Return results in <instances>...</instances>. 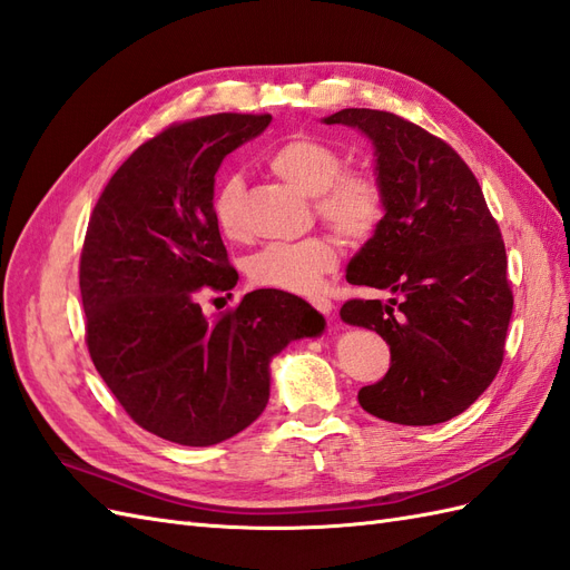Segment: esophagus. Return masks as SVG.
<instances>
[{
    "instance_id": "1",
    "label": "esophagus",
    "mask_w": 570,
    "mask_h": 570,
    "mask_svg": "<svg viewBox=\"0 0 570 570\" xmlns=\"http://www.w3.org/2000/svg\"><path fill=\"white\" fill-rule=\"evenodd\" d=\"M309 304L322 314H331V309H333V304H331L328 297H309Z\"/></svg>"
}]
</instances>
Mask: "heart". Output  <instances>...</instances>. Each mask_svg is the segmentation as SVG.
<instances>
[{
	"mask_svg": "<svg viewBox=\"0 0 570 570\" xmlns=\"http://www.w3.org/2000/svg\"><path fill=\"white\" fill-rule=\"evenodd\" d=\"M271 169L314 200L316 217L348 244H365L382 227L386 196L380 178L363 169H343V151L314 135H295L268 157ZM244 196L239 174L217 184L213 219L227 239H244ZM336 244L322 234L299 242H275L248 258L252 283L283 293L309 295L336 268Z\"/></svg>",
	"mask_w": 570,
	"mask_h": 570,
	"instance_id": "1",
	"label": "heart"
}]
</instances>
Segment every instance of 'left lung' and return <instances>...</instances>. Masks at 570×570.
I'll return each mask as SVG.
<instances>
[{
    "label": "left lung",
    "instance_id": "obj_1",
    "mask_svg": "<svg viewBox=\"0 0 570 570\" xmlns=\"http://www.w3.org/2000/svg\"><path fill=\"white\" fill-rule=\"evenodd\" d=\"M377 149L386 215L351 261L348 283L390 289V302L348 299L345 324L377 331L392 363L363 386L367 413L435 425L466 411L501 370L512 314L505 244L476 176L440 137L390 110L343 108Z\"/></svg>",
    "mask_w": 570,
    "mask_h": 570
}]
</instances>
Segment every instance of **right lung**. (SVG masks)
Listing matches in <instances>:
<instances>
[{
  "instance_id": "add662e5",
  "label": "right lung",
  "mask_w": 570,
  "mask_h": 570,
  "mask_svg": "<svg viewBox=\"0 0 570 570\" xmlns=\"http://www.w3.org/2000/svg\"><path fill=\"white\" fill-rule=\"evenodd\" d=\"M268 114L174 122L110 176L79 258L87 348L130 419L169 442L207 448L242 433L271 396V357L318 336L324 316L283 289H256L205 318L203 289L239 275L213 219L215 174Z\"/></svg>"
}]
</instances>
